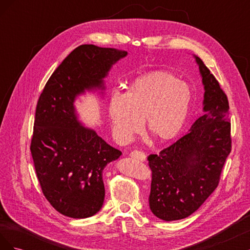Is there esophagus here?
<instances>
[{"label": "esophagus", "mask_w": 250, "mask_h": 250, "mask_svg": "<svg viewBox=\"0 0 250 250\" xmlns=\"http://www.w3.org/2000/svg\"><path fill=\"white\" fill-rule=\"evenodd\" d=\"M130 156L134 160H138L140 162H145L146 161V154L142 152V151H138V150H134L132 152H130Z\"/></svg>", "instance_id": "34e87169"}]
</instances>
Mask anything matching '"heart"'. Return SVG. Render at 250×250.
I'll list each match as a JSON object with an SVG mask.
<instances>
[{
  "label": "heart",
  "instance_id": "obj_1",
  "mask_svg": "<svg viewBox=\"0 0 250 250\" xmlns=\"http://www.w3.org/2000/svg\"><path fill=\"white\" fill-rule=\"evenodd\" d=\"M192 92L187 83L168 72H152L135 79L123 95H113L107 113L113 138L129 142L142 121L146 132L160 143L175 139L190 111Z\"/></svg>",
  "mask_w": 250,
  "mask_h": 250
}]
</instances>
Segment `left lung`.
Listing matches in <instances>:
<instances>
[{"label":"left lung","mask_w":250,"mask_h":250,"mask_svg":"<svg viewBox=\"0 0 250 250\" xmlns=\"http://www.w3.org/2000/svg\"><path fill=\"white\" fill-rule=\"evenodd\" d=\"M194 58L204 88L203 115L176 143L148 156L149 207L165 221L185 219L202 206L217 188L231 149L228 97L202 60Z\"/></svg>","instance_id":"left-lung-1"}]
</instances>
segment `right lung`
Here are the masks:
<instances>
[{"mask_svg":"<svg viewBox=\"0 0 250 250\" xmlns=\"http://www.w3.org/2000/svg\"><path fill=\"white\" fill-rule=\"evenodd\" d=\"M128 53L95 44L71 52L51 75L37 102L31 154L44 197L60 214L94 216L103 206V170L122 155L79 120L75 101L99 90L113 64Z\"/></svg>","mask_w":250,"mask_h":250,"instance_id":"1","label":"right lung"}]
</instances>
